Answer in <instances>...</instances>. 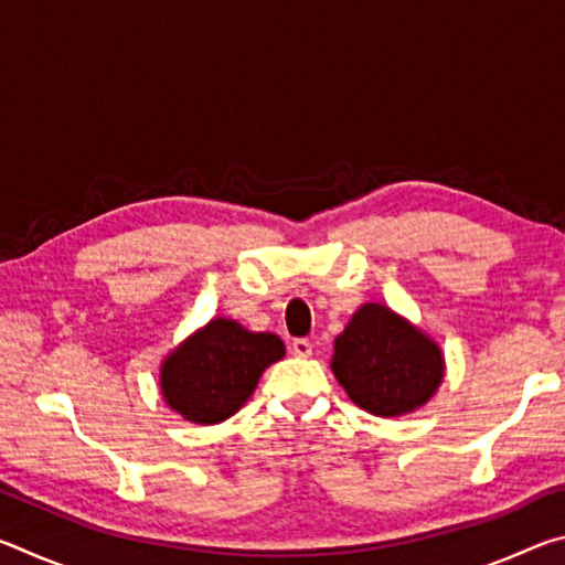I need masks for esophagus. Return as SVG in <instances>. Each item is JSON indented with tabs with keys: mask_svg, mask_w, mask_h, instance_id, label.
<instances>
[{
	"mask_svg": "<svg viewBox=\"0 0 565 565\" xmlns=\"http://www.w3.org/2000/svg\"><path fill=\"white\" fill-rule=\"evenodd\" d=\"M291 351H294V356H299V359L311 356V341L309 339H294Z\"/></svg>",
	"mask_w": 565,
	"mask_h": 565,
	"instance_id": "34e87169",
	"label": "esophagus"
}]
</instances>
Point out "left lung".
Segmentation results:
<instances>
[{
    "label": "left lung",
    "mask_w": 565,
    "mask_h": 565,
    "mask_svg": "<svg viewBox=\"0 0 565 565\" xmlns=\"http://www.w3.org/2000/svg\"><path fill=\"white\" fill-rule=\"evenodd\" d=\"M331 369L353 404L374 416H401L436 394L444 356L386 306L366 303L333 343Z\"/></svg>",
    "instance_id": "obj_1"
}]
</instances>
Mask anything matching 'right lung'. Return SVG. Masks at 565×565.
Instances as JSON below:
<instances>
[{"mask_svg": "<svg viewBox=\"0 0 565 565\" xmlns=\"http://www.w3.org/2000/svg\"><path fill=\"white\" fill-rule=\"evenodd\" d=\"M284 356L274 333H254L236 321L214 319L171 353L161 366L167 404L194 424H218L254 394L266 366Z\"/></svg>", "mask_w": 565, "mask_h": 565, "instance_id": "obj_1", "label": "right lung"}]
</instances>
